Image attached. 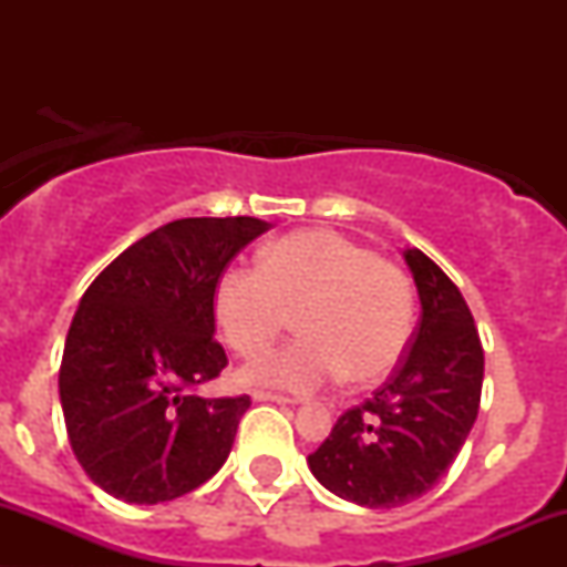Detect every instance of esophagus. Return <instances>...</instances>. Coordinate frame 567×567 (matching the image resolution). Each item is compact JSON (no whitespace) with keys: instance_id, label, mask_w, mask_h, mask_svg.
Here are the masks:
<instances>
[{"instance_id":"esophagus-1","label":"esophagus","mask_w":567,"mask_h":567,"mask_svg":"<svg viewBox=\"0 0 567 567\" xmlns=\"http://www.w3.org/2000/svg\"><path fill=\"white\" fill-rule=\"evenodd\" d=\"M252 400H256V402H277V405H292L290 396L271 394V392H252Z\"/></svg>"}]
</instances>
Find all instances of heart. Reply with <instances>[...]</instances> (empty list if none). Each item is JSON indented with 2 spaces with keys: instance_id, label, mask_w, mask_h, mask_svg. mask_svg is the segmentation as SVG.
Returning <instances> with one entry per match:
<instances>
[{
  "instance_id": "1",
  "label": "heart",
  "mask_w": 567,
  "mask_h": 567,
  "mask_svg": "<svg viewBox=\"0 0 567 567\" xmlns=\"http://www.w3.org/2000/svg\"><path fill=\"white\" fill-rule=\"evenodd\" d=\"M213 311L226 343L264 354L296 315L298 338L243 370L256 386L317 392L343 375L381 379L405 354L415 320L405 271L330 229H303L264 247L261 264L229 266Z\"/></svg>"
}]
</instances>
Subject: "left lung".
I'll return each mask as SVG.
<instances>
[{
  "mask_svg": "<svg viewBox=\"0 0 567 567\" xmlns=\"http://www.w3.org/2000/svg\"><path fill=\"white\" fill-rule=\"evenodd\" d=\"M402 258L421 301L408 357L306 458L317 483L368 509L402 506L437 483L470 437L483 392V343L461 290L419 247Z\"/></svg>",
  "mask_w": 567,
  "mask_h": 567,
  "instance_id": "obj_1",
  "label": "left lung"
}]
</instances>
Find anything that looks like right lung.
<instances>
[{
    "label": "right lung",
    "instance_id": "add662e5",
    "mask_svg": "<svg viewBox=\"0 0 567 567\" xmlns=\"http://www.w3.org/2000/svg\"><path fill=\"white\" fill-rule=\"evenodd\" d=\"M264 231L269 224L250 216L173 220L120 252L82 296L58 389L71 451L109 496L173 501L229 458L250 396L188 389L226 368L213 292Z\"/></svg>",
    "mask_w": 567,
    "mask_h": 567
}]
</instances>
